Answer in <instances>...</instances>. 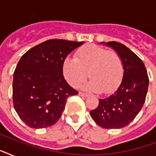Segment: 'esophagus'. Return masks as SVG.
<instances>
[{
  "instance_id": "esophagus-1",
  "label": "esophagus",
  "mask_w": 156,
  "mask_h": 156,
  "mask_svg": "<svg viewBox=\"0 0 156 156\" xmlns=\"http://www.w3.org/2000/svg\"><path fill=\"white\" fill-rule=\"evenodd\" d=\"M78 95H80V96H82V97H87V93H84V92H79L78 93Z\"/></svg>"
}]
</instances>
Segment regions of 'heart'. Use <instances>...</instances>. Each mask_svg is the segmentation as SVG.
<instances>
[{"mask_svg": "<svg viewBox=\"0 0 156 156\" xmlns=\"http://www.w3.org/2000/svg\"><path fill=\"white\" fill-rule=\"evenodd\" d=\"M91 78L86 89L96 92L111 93L120 85L124 74L121 55L96 44L84 45L77 50L74 58L63 62V74L72 87H77L87 78Z\"/></svg>", "mask_w": 156, "mask_h": 156, "instance_id": "obj_1", "label": "heart"}]
</instances>
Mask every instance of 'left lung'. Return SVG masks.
I'll use <instances>...</instances> for the list:
<instances>
[{"instance_id": "1", "label": "left lung", "mask_w": 156, "mask_h": 156, "mask_svg": "<svg viewBox=\"0 0 156 156\" xmlns=\"http://www.w3.org/2000/svg\"><path fill=\"white\" fill-rule=\"evenodd\" d=\"M121 55L124 74L121 85L108 97L100 99L99 105L90 114L98 126L104 129H120L128 126L143 108L149 78L143 61L126 45L107 42Z\"/></svg>"}]
</instances>
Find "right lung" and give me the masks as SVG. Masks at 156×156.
Instances as JSON below:
<instances>
[{
  "mask_svg": "<svg viewBox=\"0 0 156 156\" xmlns=\"http://www.w3.org/2000/svg\"><path fill=\"white\" fill-rule=\"evenodd\" d=\"M84 42L46 40L29 49L18 61L13 80V103L18 116L30 128L56 124L69 96L77 95L63 75L69 53Z\"/></svg>",
  "mask_w": 156,
  "mask_h": 156,
  "instance_id": "obj_1",
  "label": "right lung"
}]
</instances>
